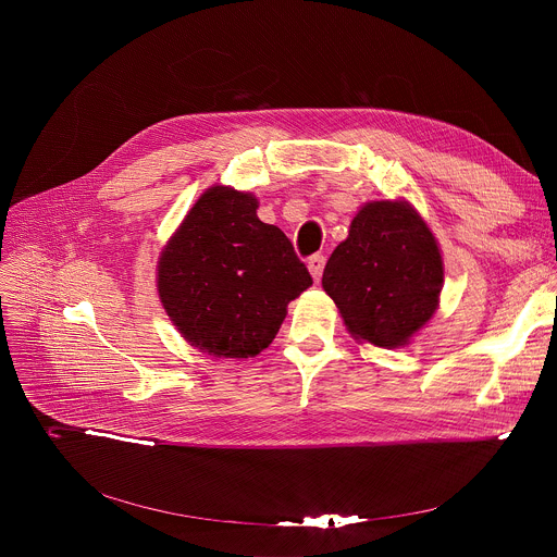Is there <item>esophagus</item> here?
<instances>
[{
	"label": "esophagus",
	"instance_id": "1",
	"mask_svg": "<svg viewBox=\"0 0 557 557\" xmlns=\"http://www.w3.org/2000/svg\"><path fill=\"white\" fill-rule=\"evenodd\" d=\"M324 267H326V256L324 253H314V256L308 258V271H310L312 280H320L322 277Z\"/></svg>",
	"mask_w": 557,
	"mask_h": 557
}]
</instances>
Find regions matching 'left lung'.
I'll return each instance as SVG.
<instances>
[{
	"label": "left lung",
	"mask_w": 557,
	"mask_h": 557,
	"mask_svg": "<svg viewBox=\"0 0 557 557\" xmlns=\"http://www.w3.org/2000/svg\"><path fill=\"white\" fill-rule=\"evenodd\" d=\"M322 286L352 335L381 348L404 346L438 306L441 251L408 202H368L333 251Z\"/></svg>",
	"instance_id": "1"
}]
</instances>
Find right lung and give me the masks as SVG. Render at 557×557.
<instances>
[{
    "label": "right lung",
    "instance_id": "add662e5",
    "mask_svg": "<svg viewBox=\"0 0 557 557\" xmlns=\"http://www.w3.org/2000/svg\"><path fill=\"white\" fill-rule=\"evenodd\" d=\"M258 200L211 187L158 262V295L183 337L215 357L247 359L277 335L286 306L312 277Z\"/></svg>",
    "mask_w": 557,
    "mask_h": 557
}]
</instances>
